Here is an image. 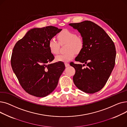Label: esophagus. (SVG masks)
I'll use <instances>...</instances> for the list:
<instances>
[{
  "label": "esophagus",
  "mask_w": 127,
  "mask_h": 127,
  "mask_svg": "<svg viewBox=\"0 0 127 127\" xmlns=\"http://www.w3.org/2000/svg\"><path fill=\"white\" fill-rule=\"evenodd\" d=\"M65 67H68V66H69V64L68 63H65Z\"/></svg>",
  "instance_id": "34e87169"
}]
</instances>
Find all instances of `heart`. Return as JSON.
<instances>
[{"instance_id": "1", "label": "heart", "mask_w": 127, "mask_h": 127, "mask_svg": "<svg viewBox=\"0 0 127 127\" xmlns=\"http://www.w3.org/2000/svg\"><path fill=\"white\" fill-rule=\"evenodd\" d=\"M58 42L55 39H50L48 43V48L53 55L59 54L60 45L65 44V53L59 55L56 58L57 61L66 62L71 60L75 56L76 53H79L83 49L84 41L80 36L77 35L73 31L64 29L57 34Z\"/></svg>"}]
</instances>
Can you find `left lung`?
Returning <instances> with one entry per match:
<instances>
[{
  "label": "left lung",
  "instance_id": "8db88e82",
  "mask_svg": "<svg viewBox=\"0 0 127 127\" xmlns=\"http://www.w3.org/2000/svg\"><path fill=\"white\" fill-rule=\"evenodd\" d=\"M80 33L84 47L75 61L83 63H70L76 70L73 81L83 92L93 94L101 90L114 67L116 49L114 42L100 27L85 21L69 24ZM86 64L87 67H82Z\"/></svg>",
  "mask_w": 127,
  "mask_h": 127
}]
</instances>
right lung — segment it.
<instances>
[{"mask_svg":"<svg viewBox=\"0 0 127 127\" xmlns=\"http://www.w3.org/2000/svg\"><path fill=\"white\" fill-rule=\"evenodd\" d=\"M62 30L54 26L34 28L15 44L11 58L12 69L22 88L37 97L50 94L56 88L65 69L63 62L54 60L48 43Z\"/></svg>","mask_w":127,"mask_h":127,"instance_id":"obj_1","label":"right lung"}]
</instances>
